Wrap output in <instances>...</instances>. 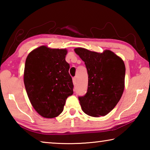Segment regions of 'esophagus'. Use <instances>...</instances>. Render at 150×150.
<instances>
[{
	"label": "esophagus",
	"mask_w": 150,
	"mask_h": 150,
	"mask_svg": "<svg viewBox=\"0 0 150 150\" xmlns=\"http://www.w3.org/2000/svg\"><path fill=\"white\" fill-rule=\"evenodd\" d=\"M76 81H77V79H76V77H73V84L75 85Z\"/></svg>",
	"instance_id": "1"
}]
</instances>
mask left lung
<instances>
[{"label":"left lung","instance_id":"left-lung-1","mask_svg":"<svg viewBox=\"0 0 150 150\" xmlns=\"http://www.w3.org/2000/svg\"><path fill=\"white\" fill-rule=\"evenodd\" d=\"M85 64L88 73V88L79 96L83 111L87 115L105 116L115 107L124 89L126 68L123 60L110 50L103 53L82 47L74 50Z\"/></svg>","mask_w":150,"mask_h":150}]
</instances>
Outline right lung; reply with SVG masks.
I'll use <instances>...</instances> for the list:
<instances>
[{
  "mask_svg": "<svg viewBox=\"0 0 150 150\" xmlns=\"http://www.w3.org/2000/svg\"><path fill=\"white\" fill-rule=\"evenodd\" d=\"M66 49L42 45L32 51L25 63L24 83L34 108L44 118L57 117L73 93Z\"/></svg>",
  "mask_w": 150,
  "mask_h": 150,
  "instance_id": "right-lung-1",
  "label": "right lung"
}]
</instances>
